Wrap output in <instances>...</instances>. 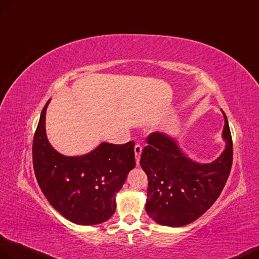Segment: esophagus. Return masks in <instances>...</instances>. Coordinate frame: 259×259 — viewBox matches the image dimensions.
Returning <instances> with one entry per match:
<instances>
[{
	"instance_id": "34e87169",
	"label": "esophagus",
	"mask_w": 259,
	"mask_h": 259,
	"mask_svg": "<svg viewBox=\"0 0 259 259\" xmlns=\"http://www.w3.org/2000/svg\"><path fill=\"white\" fill-rule=\"evenodd\" d=\"M141 152H142V147L140 146V144H136V146H135V154H136V161H137V164H139Z\"/></svg>"
}]
</instances>
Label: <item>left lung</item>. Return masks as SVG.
Here are the masks:
<instances>
[{
  "mask_svg": "<svg viewBox=\"0 0 259 259\" xmlns=\"http://www.w3.org/2000/svg\"><path fill=\"white\" fill-rule=\"evenodd\" d=\"M225 117L226 147L212 163L186 158L172 138L160 132L147 137L140 165L148 177L146 211L158 224L183 226L197 220L223 191L233 163V141Z\"/></svg>",
  "mask_w": 259,
  "mask_h": 259,
  "instance_id": "1",
  "label": "left lung"
}]
</instances>
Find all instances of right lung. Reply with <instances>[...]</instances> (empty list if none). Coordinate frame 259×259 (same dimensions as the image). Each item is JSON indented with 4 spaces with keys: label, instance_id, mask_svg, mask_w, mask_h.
<instances>
[{
    "label": "right lung",
    "instance_id": "right-lung-1",
    "mask_svg": "<svg viewBox=\"0 0 259 259\" xmlns=\"http://www.w3.org/2000/svg\"><path fill=\"white\" fill-rule=\"evenodd\" d=\"M48 101L33 140L36 180L47 201L65 219L79 225L100 224L115 213V194L136 165L135 142H102L86 155L65 157L53 149L46 138Z\"/></svg>",
    "mask_w": 259,
    "mask_h": 259
}]
</instances>
